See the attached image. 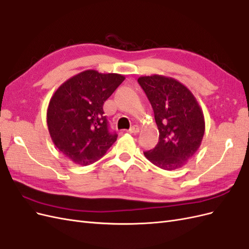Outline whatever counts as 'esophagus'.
Masks as SVG:
<instances>
[{"label": "esophagus", "mask_w": 249, "mask_h": 249, "mask_svg": "<svg viewBox=\"0 0 249 249\" xmlns=\"http://www.w3.org/2000/svg\"><path fill=\"white\" fill-rule=\"evenodd\" d=\"M127 132L131 133V134H136V133L139 132V126L135 124V125H133V126L131 127V129H130L129 131H127Z\"/></svg>", "instance_id": "obj_1"}]
</instances>
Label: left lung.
Instances as JSON below:
<instances>
[{"mask_svg": "<svg viewBox=\"0 0 249 249\" xmlns=\"http://www.w3.org/2000/svg\"><path fill=\"white\" fill-rule=\"evenodd\" d=\"M138 83L152 105L159 130V142L144 156L165 170L183 167L205 134L200 106L190 90L172 78L154 74L140 77Z\"/></svg>", "mask_w": 249, "mask_h": 249, "instance_id": "1", "label": "left lung"}]
</instances>
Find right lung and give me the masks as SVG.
I'll list each match as a JSON object with an SVG mask.
<instances>
[{
    "mask_svg": "<svg viewBox=\"0 0 249 249\" xmlns=\"http://www.w3.org/2000/svg\"><path fill=\"white\" fill-rule=\"evenodd\" d=\"M124 80L122 74L88 70L64 82L52 96L47 113L51 138L73 163L96 162L116 141L103 106Z\"/></svg>",
    "mask_w": 249,
    "mask_h": 249,
    "instance_id": "right-lung-1",
    "label": "right lung"
}]
</instances>
